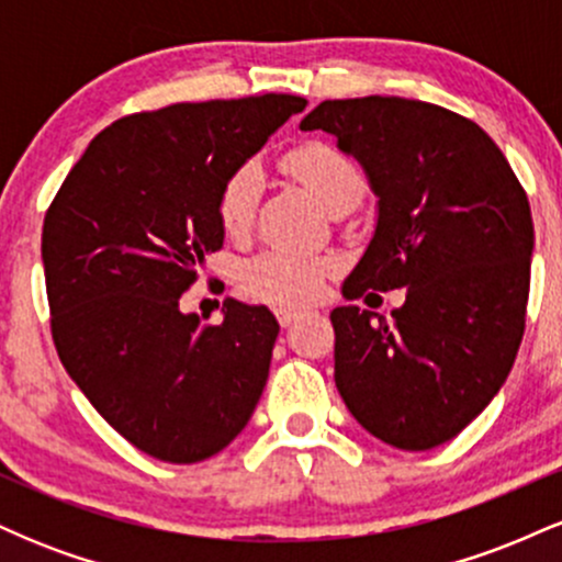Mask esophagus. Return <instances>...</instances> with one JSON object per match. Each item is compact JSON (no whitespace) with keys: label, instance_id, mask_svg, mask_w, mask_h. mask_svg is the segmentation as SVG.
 I'll use <instances>...</instances> for the list:
<instances>
[{"label":"esophagus","instance_id":"1","mask_svg":"<svg viewBox=\"0 0 562 562\" xmlns=\"http://www.w3.org/2000/svg\"><path fill=\"white\" fill-rule=\"evenodd\" d=\"M277 322H280L282 327H290V325H295V322H299V317H301V312H293V308H277Z\"/></svg>","mask_w":562,"mask_h":562}]
</instances>
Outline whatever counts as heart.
<instances>
[{
  "mask_svg": "<svg viewBox=\"0 0 562 562\" xmlns=\"http://www.w3.org/2000/svg\"><path fill=\"white\" fill-rule=\"evenodd\" d=\"M282 166L301 179L314 198L333 211L344 200L362 198L364 179L357 166L330 145L322 142H303L293 147ZM261 177L254 164H245L224 179L216 198V216L227 235H243L254 222L256 203H259ZM330 263L317 256L299 254V250H263L243 263L240 282L254 299L272 303V306L293 308L314 303L325 290Z\"/></svg>",
  "mask_w": 562,
  "mask_h": 562,
  "instance_id": "obj_1",
  "label": "heart"
}]
</instances>
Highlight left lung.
Listing matches in <instances>:
<instances>
[{"label":"left lung","instance_id":"left-lung-1","mask_svg":"<svg viewBox=\"0 0 562 562\" xmlns=\"http://www.w3.org/2000/svg\"><path fill=\"white\" fill-rule=\"evenodd\" d=\"M301 128L333 134L378 198L344 299L406 290L391 322L353 303L330 312L340 398L389 447H441L499 393L524 338L533 256L524 187L479 124L423 100H325Z\"/></svg>","mask_w":562,"mask_h":562}]
</instances>
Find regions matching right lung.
<instances>
[{"label":"right lung","mask_w":562,"mask_h":562,"mask_svg":"<svg viewBox=\"0 0 562 562\" xmlns=\"http://www.w3.org/2000/svg\"><path fill=\"white\" fill-rule=\"evenodd\" d=\"M306 100L179 102L102 128L42 232L53 338L83 396L126 441L192 465L259 404L280 333L267 306L224 301L203 325L179 299L224 245L216 198Z\"/></svg>","instance_id":"add662e5"}]
</instances>
